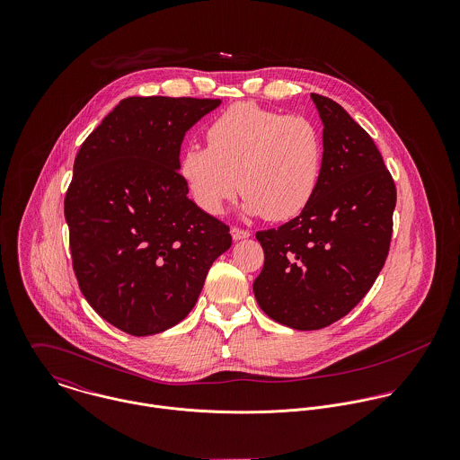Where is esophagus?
I'll return each mask as SVG.
<instances>
[{
  "instance_id": "esophagus-1",
  "label": "esophagus",
  "mask_w": 460,
  "mask_h": 460,
  "mask_svg": "<svg viewBox=\"0 0 460 460\" xmlns=\"http://www.w3.org/2000/svg\"><path fill=\"white\" fill-rule=\"evenodd\" d=\"M230 234H232V239H234V241H243V239H248V237L252 235L248 230L239 228V226H232Z\"/></svg>"
}]
</instances>
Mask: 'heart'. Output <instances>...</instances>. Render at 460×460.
<instances>
[{"label": "heart", "mask_w": 460, "mask_h": 460, "mask_svg": "<svg viewBox=\"0 0 460 460\" xmlns=\"http://www.w3.org/2000/svg\"><path fill=\"white\" fill-rule=\"evenodd\" d=\"M205 139L207 148L193 145L182 152L179 172L207 214H221L241 186L248 212L287 221L317 191L324 139L305 115L237 102L207 126Z\"/></svg>", "instance_id": "1"}]
</instances>
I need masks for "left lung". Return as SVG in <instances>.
<instances>
[{
    "instance_id": "obj_1",
    "label": "left lung",
    "mask_w": 460,
    "mask_h": 460,
    "mask_svg": "<svg viewBox=\"0 0 460 460\" xmlns=\"http://www.w3.org/2000/svg\"><path fill=\"white\" fill-rule=\"evenodd\" d=\"M324 124L317 191L288 223L257 232L259 306L299 331L328 328L370 290L386 262L396 188L374 139L332 99L312 93Z\"/></svg>"
}]
</instances>
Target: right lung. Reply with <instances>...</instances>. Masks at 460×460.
I'll use <instances>...</instances> for the list:
<instances>
[{"label": "right lung", "mask_w": 460, "mask_h": 460, "mask_svg": "<svg viewBox=\"0 0 460 460\" xmlns=\"http://www.w3.org/2000/svg\"><path fill=\"white\" fill-rule=\"evenodd\" d=\"M219 99L128 97L81 145L66 195L72 267L90 306L132 336L193 310L228 225L188 198L184 134Z\"/></svg>", "instance_id": "add662e5"}]
</instances>
